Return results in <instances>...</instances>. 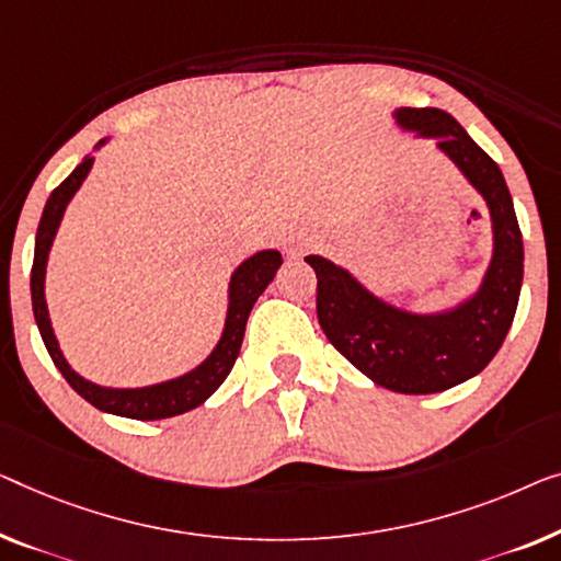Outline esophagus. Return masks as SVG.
Masks as SVG:
<instances>
[{
  "mask_svg": "<svg viewBox=\"0 0 561 561\" xmlns=\"http://www.w3.org/2000/svg\"><path fill=\"white\" fill-rule=\"evenodd\" d=\"M300 250H304V245H296V242H290V245H288V253L296 255V257L300 255Z\"/></svg>",
  "mask_w": 561,
  "mask_h": 561,
  "instance_id": "obj_1",
  "label": "esophagus"
}]
</instances>
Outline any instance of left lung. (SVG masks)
<instances>
[{
  "instance_id": "1",
  "label": "left lung",
  "mask_w": 561,
  "mask_h": 561,
  "mask_svg": "<svg viewBox=\"0 0 561 561\" xmlns=\"http://www.w3.org/2000/svg\"><path fill=\"white\" fill-rule=\"evenodd\" d=\"M394 124L458 169L491 220V261L478 286L437 311H412L369 290L344 265L306 255L316 271V313L323 334L362 375L400 394H435L481 375L506 339L524 280V242L501 169L437 108H394Z\"/></svg>"
}]
</instances>
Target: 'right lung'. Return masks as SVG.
<instances>
[{
    "instance_id": "1",
    "label": "right lung",
    "mask_w": 561,
    "mask_h": 561,
    "mask_svg": "<svg viewBox=\"0 0 561 561\" xmlns=\"http://www.w3.org/2000/svg\"><path fill=\"white\" fill-rule=\"evenodd\" d=\"M108 141L111 139L99 141L93 151H101ZM93 161V153H85L83 161L72 169L68 180L50 194V199H47V205L43 209V217H39L35 238V261H32L30 275L32 311H35L39 336H43L47 354H50L55 367L60 369L65 381H68L85 402H91L93 408H99L101 412L131 420H164L184 415V412L199 408L202 402L209 400V397L217 392V387H220L227 375L232 371L234 359H238L242 346V336H245L248 316L253 311L255 300L261 298L263 290L273 283L275 273H278V267L283 265V255L278 250H257V253L245 257V261L234 267L230 283H227V311L222 334L213 346V352H209L197 367L184 371V375L153 381V385L144 387H108L85 379L70 367V362L65 359L60 348V341L55 336L50 308H47L45 298V278L47 261H50V250L55 238H58L65 209H68L72 197H76L80 186L88 180V174H91Z\"/></svg>"
}]
</instances>
